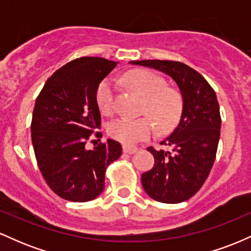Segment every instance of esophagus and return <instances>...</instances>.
<instances>
[{
    "label": "esophagus",
    "mask_w": 251,
    "mask_h": 251,
    "mask_svg": "<svg viewBox=\"0 0 251 251\" xmlns=\"http://www.w3.org/2000/svg\"><path fill=\"white\" fill-rule=\"evenodd\" d=\"M123 150H124V152H126V153L133 154V153H135V152L138 151V148H135V146L124 145V146H123Z\"/></svg>",
    "instance_id": "1"
}]
</instances>
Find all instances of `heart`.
I'll use <instances>...</instances> for the list:
<instances>
[{"mask_svg": "<svg viewBox=\"0 0 251 251\" xmlns=\"http://www.w3.org/2000/svg\"><path fill=\"white\" fill-rule=\"evenodd\" d=\"M124 81L132 91L144 98L143 113L149 117H122L108 125V133L112 138L126 145H133L148 139L154 133L155 122L160 131L172 128L179 120L183 108L181 98L174 88L165 87L162 77L146 70L129 71L124 76ZM113 80L106 79L97 89V103L102 113H111L114 99Z\"/></svg>", "mask_w": 251, "mask_h": 251, "instance_id": "1", "label": "heart"}]
</instances>
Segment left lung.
<instances>
[{"label":"left lung","instance_id":"obj_1","mask_svg":"<svg viewBox=\"0 0 251 251\" xmlns=\"http://www.w3.org/2000/svg\"><path fill=\"white\" fill-rule=\"evenodd\" d=\"M131 63L168 74L183 98L180 122L160 143L169 151L148 148L154 157V165L142 175L143 188L150 197L162 203L188 201L201 188L215 162L221 135L217 97L209 82L183 62L137 60Z\"/></svg>","mask_w":251,"mask_h":251}]
</instances>
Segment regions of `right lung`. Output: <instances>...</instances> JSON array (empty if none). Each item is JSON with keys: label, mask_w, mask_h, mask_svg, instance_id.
I'll list each match as a JSON object with an SVG mask.
<instances>
[{"label": "right lung", "mask_w": 251, "mask_h": 251, "mask_svg": "<svg viewBox=\"0 0 251 251\" xmlns=\"http://www.w3.org/2000/svg\"><path fill=\"white\" fill-rule=\"evenodd\" d=\"M116 66L103 57H79L57 70L36 98L30 125L36 162L48 186L66 201L97 198L106 169L122 155L113 139L85 148L101 123L97 89Z\"/></svg>", "instance_id": "1"}]
</instances>
